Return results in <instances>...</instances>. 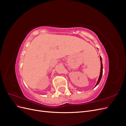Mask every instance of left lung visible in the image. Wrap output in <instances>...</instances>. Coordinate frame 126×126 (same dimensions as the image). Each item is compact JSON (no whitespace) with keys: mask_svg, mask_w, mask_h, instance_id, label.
I'll use <instances>...</instances> for the list:
<instances>
[{"mask_svg":"<svg viewBox=\"0 0 126 126\" xmlns=\"http://www.w3.org/2000/svg\"><path fill=\"white\" fill-rule=\"evenodd\" d=\"M100 62H101V68H100V76L99 77V78H98V81L96 83V85H95L94 87H96L98 84L99 83L100 80L101 79V77H102V72H103V66H102V59H101V57L100 56Z\"/></svg>","mask_w":126,"mask_h":126,"instance_id":"left-lung-1","label":"left lung"}]
</instances>
